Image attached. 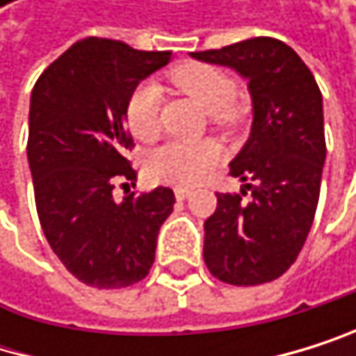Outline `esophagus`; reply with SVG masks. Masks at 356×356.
<instances>
[{"mask_svg":"<svg viewBox=\"0 0 356 356\" xmlns=\"http://www.w3.org/2000/svg\"><path fill=\"white\" fill-rule=\"evenodd\" d=\"M190 194H192V190H188V188H175V198L177 200H186Z\"/></svg>","mask_w":356,"mask_h":356,"instance_id":"1","label":"esophagus"}]
</instances>
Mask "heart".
I'll return each instance as SVG.
<instances>
[{
  "label": "heart",
  "instance_id": "heart-1",
  "mask_svg": "<svg viewBox=\"0 0 356 356\" xmlns=\"http://www.w3.org/2000/svg\"><path fill=\"white\" fill-rule=\"evenodd\" d=\"M170 83L211 113L218 126H230L239 119L232 104L237 85L228 72L209 63H181L170 70ZM126 119L138 140H154L160 132V89L154 83L140 85L128 100ZM220 160V149L211 140H172L149 156L147 172L154 181L170 186H194L204 179Z\"/></svg>",
  "mask_w": 356,
  "mask_h": 356
}]
</instances>
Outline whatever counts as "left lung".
Segmentation results:
<instances>
[{
    "label": "left lung",
    "mask_w": 356,
    "mask_h": 356,
    "mask_svg": "<svg viewBox=\"0 0 356 356\" xmlns=\"http://www.w3.org/2000/svg\"><path fill=\"white\" fill-rule=\"evenodd\" d=\"M192 57L241 74L254 113L250 138L230 162L252 198L216 194L218 207L204 222V265L232 286L273 282L297 261L318 207L327 158L323 93L301 57L275 38Z\"/></svg>",
    "instance_id": "1"
}]
</instances>
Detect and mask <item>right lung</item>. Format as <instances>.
<instances>
[{"instance_id":"obj_1","label":"right lung","mask_w":356,"mask_h":356,"mask_svg":"<svg viewBox=\"0 0 356 356\" xmlns=\"http://www.w3.org/2000/svg\"><path fill=\"white\" fill-rule=\"evenodd\" d=\"M170 61L119 40L85 38L40 74L29 102L27 160L44 237L63 267L93 289H126L156 261L175 194L156 188L117 202L136 179L126 108L136 85Z\"/></svg>"}]
</instances>
